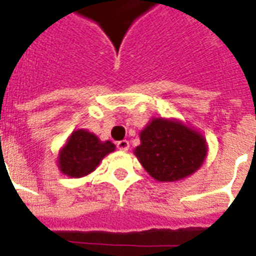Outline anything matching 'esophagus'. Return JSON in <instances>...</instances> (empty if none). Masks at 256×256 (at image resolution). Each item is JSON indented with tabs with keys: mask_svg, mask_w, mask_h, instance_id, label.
Wrapping results in <instances>:
<instances>
[{
	"mask_svg": "<svg viewBox=\"0 0 256 256\" xmlns=\"http://www.w3.org/2000/svg\"><path fill=\"white\" fill-rule=\"evenodd\" d=\"M116 148H120V152H128V148H130V144H128V140H120V142H116Z\"/></svg>",
	"mask_w": 256,
	"mask_h": 256,
	"instance_id": "1",
	"label": "esophagus"
}]
</instances>
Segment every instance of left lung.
I'll return each mask as SVG.
<instances>
[{"label": "left lung", "instance_id": "obj_1", "mask_svg": "<svg viewBox=\"0 0 256 256\" xmlns=\"http://www.w3.org/2000/svg\"><path fill=\"white\" fill-rule=\"evenodd\" d=\"M136 160L158 182H176L192 175L207 156L202 132L176 118H152L140 132Z\"/></svg>", "mask_w": 256, "mask_h": 256}]
</instances>
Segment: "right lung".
<instances>
[{
  "label": "right lung",
  "instance_id": "right-lung-1",
  "mask_svg": "<svg viewBox=\"0 0 256 256\" xmlns=\"http://www.w3.org/2000/svg\"><path fill=\"white\" fill-rule=\"evenodd\" d=\"M116 150L112 140H100L85 128L74 130L57 156V166L70 178H82L96 170L104 156Z\"/></svg>",
  "mask_w": 256,
  "mask_h": 256
}]
</instances>
